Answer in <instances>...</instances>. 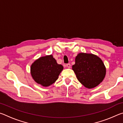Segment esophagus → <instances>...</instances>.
<instances>
[{
  "instance_id": "esophagus-1",
  "label": "esophagus",
  "mask_w": 123,
  "mask_h": 123,
  "mask_svg": "<svg viewBox=\"0 0 123 123\" xmlns=\"http://www.w3.org/2000/svg\"><path fill=\"white\" fill-rule=\"evenodd\" d=\"M67 67L68 68H70V63H68V64H67Z\"/></svg>"
}]
</instances>
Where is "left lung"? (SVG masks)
<instances>
[{
  "label": "left lung",
  "instance_id": "obj_1",
  "mask_svg": "<svg viewBox=\"0 0 123 123\" xmlns=\"http://www.w3.org/2000/svg\"><path fill=\"white\" fill-rule=\"evenodd\" d=\"M72 69L81 84L88 88L97 86L106 74L103 62L97 56L91 54H79Z\"/></svg>",
  "mask_w": 123,
  "mask_h": 123
}]
</instances>
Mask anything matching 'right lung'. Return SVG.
<instances>
[{"mask_svg": "<svg viewBox=\"0 0 123 123\" xmlns=\"http://www.w3.org/2000/svg\"><path fill=\"white\" fill-rule=\"evenodd\" d=\"M63 69L51 55L35 61L31 66V74L37 84L47 87L56 81Z\"/></svg>", "mask_w": 123, "mask_h": 123, "instance_id": "add662e5", "label": "right lung"}]
</instances>
